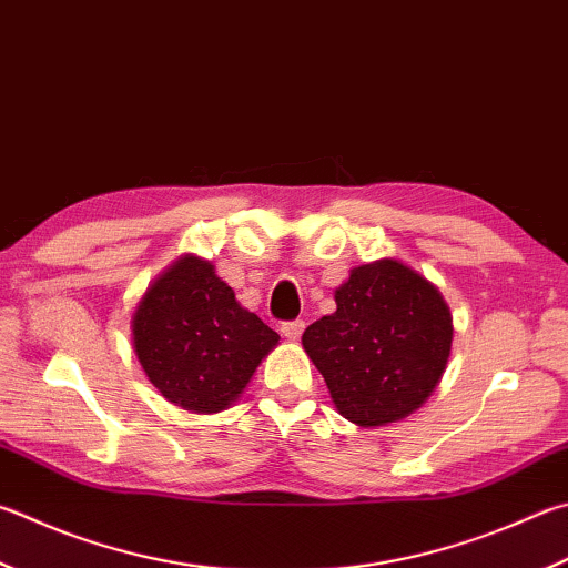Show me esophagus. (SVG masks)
Listing matches in <instances>:
<instances>
[{
	"label": "esophagus",
	"instance_id": "obj_1",
	"mask_svg": "<svg viewBox=\"0 0 568 568\" xmlns=\"http://www.w3.org/2000/svg\"><path fill=\"white\" fill-rule=\"evenodd\" d=\"M303 329H305L303 320H291V323H283V325H281V333H283L287 339H297V337L303 335Z\"/></svg>",
	"mask_w": 568,
	"mask_h": 568
}]
</instances>
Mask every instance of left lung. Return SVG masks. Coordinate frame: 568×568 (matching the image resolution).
Here are the masks:
<instances>
[{
    "label": "left lung",
    "mask_w": 568,
    "mask_h": 568,
    "mask_svg": "<svg viewBox=\"0 0 568 568\" xmlns=\"http://www.w3.org/2000/svg\"><path fill=\"white\" fill-rule=\"evenodd\" d=\"M335 313L303 333L339 415L385 427L417 412L445 375L452 313L439 287L395 257L357 265L335 291Z\"/></svg>",
    "instance_id": "left-lung-1"
}]
</instances>
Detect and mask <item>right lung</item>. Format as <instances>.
Wrapping results in <instances>:
<instances>
[{
  "instance_id": "add662e5",
  "label": "right lung",
  "mask_w": 568,
  "mask_h": 568,
  "mask_svg": "<svg viewBox=\"0 0 568 568\" xmlns=\"http://www.w3.org/2000/svg\"><path fill=\"white\" fill-rule=\"evenodd\" d=\"M281 335L235 301L215 265L185 253L131 315V343L149 383L195 415L229 409Z\"/></svg>"
}]
</instances>
